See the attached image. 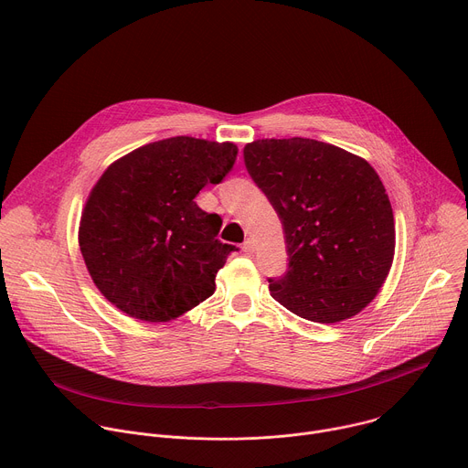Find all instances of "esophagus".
<instances>
[{
  "label": "esophagus",
  "instance_id": "1",
  "mask_svg": "<svg viewBox=\"0 0 468 468\" xmlns=\"http://www.w3.org/2000/svg\"><path fill=\"white\" fill-rule=\"evenodd\" d=\"M242 250L248 253V256H251L253 250H256V246H253V240H251V239L244 240V244H242Z\"/></svg>",
  "mask_w": 468,
  "mask_h": 468
}]
</instances>
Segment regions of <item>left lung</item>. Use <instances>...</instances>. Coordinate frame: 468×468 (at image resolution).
<instances>
[{
  "instance_id": "obj_1",
  "label": "left lung",
  "mask_w": 468,
  "mask_h": 468,
  "mask_svg": "<svg viewBox=\"0 0 468 468\" xmlns=\"http://www.w3.org/2000/svg\"><path fill=\"white\" fill-rule=\"evenodd\" d=\"M244 164L283 224L289 269L272 299L314 323L360 314L385 283L396 250L394 212L367 160L310 138L256 140Z\"/></svg>"
}]
</instances>
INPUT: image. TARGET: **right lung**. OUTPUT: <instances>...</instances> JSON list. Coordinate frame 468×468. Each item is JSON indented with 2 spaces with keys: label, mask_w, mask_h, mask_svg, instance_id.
<instances>
[{
  "label": "right lung",
  "mask_w": 468,
  "mask_h": 468,
  "mask_svg": "<svg viewBox=\"0 0 468 468\" xmlns=\"http://www.w3.org/2000/svg\"><path fill=\"white\" fill-rule=\"evenodd\" d=\"M237 158L231 142L176 136L112 162L81 210L78 242L97 289L145 323L181 317L215 292L233 250L222 218L194 197L220 183Z\"/></svg>",
  "instance_id": "add662e5"
}]
</instances>
